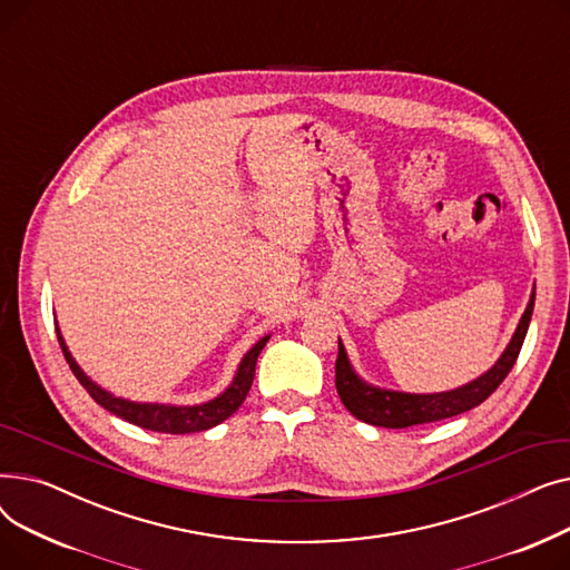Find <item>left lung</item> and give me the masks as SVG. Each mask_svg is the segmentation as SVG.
Wrapping results in <instances>:
<instances>
[{"instance_id": "left-lung-1", "label": "left lung", "mask_w": 570, "mask_h": 570, "mask_svg": "<svg viewBox=\"0 0 570 570\" xmlns=\"http://www.w3.org/2000/svg\"><path fill=\"white\" fill-rule=\"evenodd\" d=\"M533 301H535V291L529 297V305L515 327L513 340L508 342L499 361L483 376H478L466 385H460L455 391H445V393L415 395V393L383 391V387L370 385L351 367L346 348L340 340V353L335 363V385H337L342 404L357 417V421L376 425V428H387V430H402L411 425L445 421V417L460 415L478 406L497 391L501 381L508 376V372L513 370L522 342L527 337Z\"/></svg>"}]
</instances>
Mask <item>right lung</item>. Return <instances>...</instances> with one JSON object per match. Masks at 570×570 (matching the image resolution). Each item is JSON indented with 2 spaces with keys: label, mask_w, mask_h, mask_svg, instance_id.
Masks as SVG:
<instances>
[{
  "label": "right lung",
  "mask_w": 570,
  "mask_h": 570,
  "mask_svg": "<svg viewBox=\"0 0 570 570\" xmlns=\"http://www.w3.org/2000/svg\"><path fill=\"white\" fill-rule=\"evenodd\" d=\"M57 331V340L59 346H62V353L67 357V363L71 367V372L76 374V379L80 381V385L89 393L97 404H101L106 411L125 417V421L142 428V430H153V432H164V434H191V432H203L215 428L219 423H224L228 415H233L239 404L245 402L252 381H254V372H256V361H258V353L263 351V346L267 344L269 335H265L263 340H258L247 353L243 361H239V367L235 372V379L230 381V385L226 391L209 400L205 404H194V406H175V404H147V402H129L122 397H115L108 391H104L101 385H97L92 379H89L78 363L73 361L71 351L65 344L62 333Z\"/></svg>",
  "instance_id": "add662e5"
}]
</instances>
